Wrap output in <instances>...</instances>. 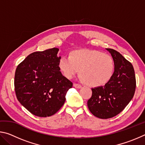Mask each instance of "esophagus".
Masks as SVG:
<instances>
[{"label":"esophagus","instance_id":"1","mask_svg":"<svg viewBox=\"0 0 145 145\" xmlns=\"http://www.w3.org/2000/svg\"><path fill=\"white\" fill-rule=\"evenodd\" d=\"M73 86H74L75 88H82V86L79 84H77V83H74L73 84Z\"/></svg>","mask_w":145,"mask_h":145}]
</instances>
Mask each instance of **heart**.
I'll return each mask as SVG.
<instances>
[{"label": "heart", "instance_id": "1", "mask_svg": "<svg viewBox=\"0 0 145 145\" xmlns=\"http://www.w3.org/2000/svg\"><path fill=\"white\" fill-rule=\"evenodd\" d=\"M58 66L68 78L77 75L80 70V75L86 83L94 87L107 84L114 69L113 59L109 54L89 49L75 50L70 56H62Z\"/></svg>", "mask_w": 145, "mask_h": 145}]
</instances>
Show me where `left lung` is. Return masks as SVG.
<instances>
[{"instance_id": "obj_1", "label": "left lung", "mask_w": 145, "mask_h": 145, "mask_svg": "<svg viewBox=\"0 0 145 145\" xmlns=\"http://www.w3.org/2000/svg\"><path fill=\"white\" fill-rule=\"evenodd\" d=\"M106 50L114 61L113 75L104 86L92 88V96L88 101L90 112L101 119L111 118L121 112L133 98L136 86L132 64L118 51Z\"/></svg>"}]
</instances>
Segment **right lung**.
I'll list each match as a JSON object with an SVG mask.
<instances>
[{
	"mask_svg": "<svg viewBox=\"0 0 145 145\" xmlns=\"http://www.w3.org/2000/svg\"><path fill=\"white\" fill-rule=\"evenodd\" d=\"M59 48L29 54L18 65L14 90L20 103L35 116L47 117L56 113L66 100L73 83L61 73Z\"/></svg>",
	"mask_w": 145,
	"mask_h": 145,
	"instance_id": "obj_1",
	"label": "right lung"
}]
</instances>
